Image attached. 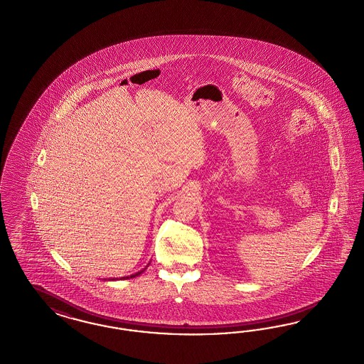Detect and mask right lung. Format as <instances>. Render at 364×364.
I'll return each instance as SVG.
<instances>
[{
    "mask_svg": "<svg viewBox=\"0 0 364 364\" xmlns=\"http://www.w3.org/2000/svg\"><path fill=\"white\" fill-rule=\"evenodd\" d=\"M146 267H148V266H146ZM146 267H145V269H146ZM145 269H144V270H145ZM144 270H139V272H137V273H136V274H132V276L122 277V278H121V279H127V278H134V277L139 276V274H141V273H142V272H144ZM114 279H115V278H112V279H110V281H114ZM105 281H106V279H105Z\"/></svg>",
    "mask_w": 364,
    "mask_h": 364,
    "instance_id": "obj_1",
    "label": "right lung"
}]
</instances>
